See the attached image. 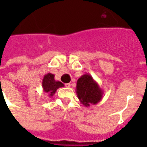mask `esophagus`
Returning <instances> with one entry per match:
<instances>
[{
    "label": "esophagus",
    "instance_id": "1",
    "mask_svg": "<svg viewBox=\"0 0 147 147\" xmlns=\"http://www.w3.org/2000/svg\"><path fill=\"white\" fill-rule=\"evenodd\" d=\"M65 85L66 88H71V85L70 84V83H67V84H65Z\"/></svg>",
    "mask_w": 147,
    "mask_h": 147
}]
</instances>
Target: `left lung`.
<instances>
[{
	"instance_id": "obj_1",
	"label": "left lung",
	"mask_w": 147,
	"mask_h": 147,
	"mask_svg": "<svg viewBox=\"0 0 147 147\" xmlns=\"http://www.w3.org/2000/svg\"><path fill=\"white\" fill-rule=\"evenodd\" d=\"M80 102L85 107H90L100 102L103 97V90L89 74L82 75L78 80L76 88Z\"/></svg>"
}]
</instances>
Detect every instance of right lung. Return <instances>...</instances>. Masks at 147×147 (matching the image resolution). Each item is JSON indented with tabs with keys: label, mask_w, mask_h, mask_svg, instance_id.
<instances>
[{
	"label": "right lung",
	"mask_w": 147,
	"mask_h": 147,
	"mask_svg": "<svg viewBox=\"0 0 147 147\" xmlns=\"http://www.w3.org/2000/svg\"><path fill=\"white\" fill-rule=\"evenodd\" d=\"M62 87H64V84L59 81H56L54 74L49 73L44 76L42 82V90L48 93L49 97L53 96L57 90Z\"/></svg>",
	"instance_id": "add662e5"
}]
</instances>
